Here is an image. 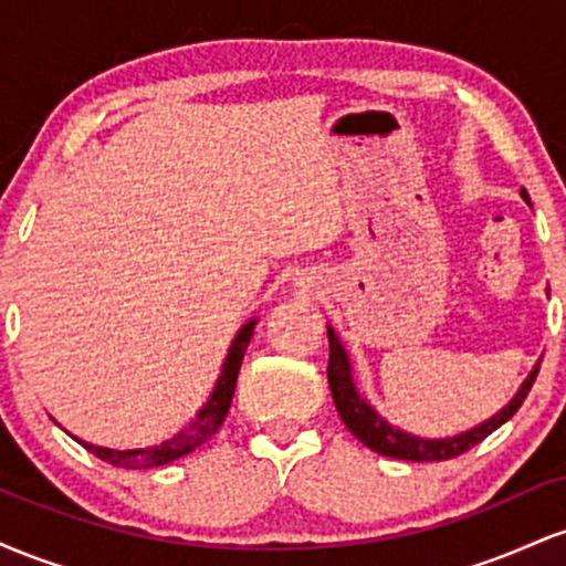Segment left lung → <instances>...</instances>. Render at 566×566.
Masks as SVG:
<instances>
[{"instance_id":"8db88e82","label":"left lung","mask_w":566,"mask_h":566,"mask_svg":"<svg viewBox=\"0 0 566 566\" xmlns=\"http://www.w3.org/2000/svg\"><path fill=\"white\" fill-rule=\"evenodd\" d=\"M522 197L530 201L527 191H522ZM327 337H329L327 380H329V391H333L335 407L337 412H340L343 423H346L348 431L373 452L386 454V458H396V460H412V463H433V460L458 458V454L469 452L471 447H476L479 441H484L492 431H497L505 420H511L513 415H516V409L524 405L532 382L537 378V369H541V365H535V369L530 373V378L522 382L518 394L511 399V405H505L497 415H492L490 420H484L482 426L471 428V431L460 433V437H452V439H418V437H409L407 431H399V428L388 426L386 420H382L365 399H361L359 391L354 388V380H350L348 356L346 350H343L340 340L335 337L333 327L327 329Z\"/></svg>"}]
</instances>
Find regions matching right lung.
I'll list each match as a JSON object with an SVG mask.
<instances>
[{"label": "right lung", "instance_id": "add662e5", "mask_svg": "<svg viewBox=\"0 0 566 566\" xmlns=\"http://www.w3.org/2000/svg\"><path fill=\"white\" fill-rule=\"evenodd\" d=\"M252 329H255V322H247L242 329H239L237 340L231 343L229 348V359L223 361V373H220L216 391H212L210 401H207L205 409L197 415L191 426L184 428L178 437L167 439L165 444L159 447H148V450H106V447H93V444H82L87 447L95 458H101L103 463H112L116 469H151V465H165L172 463V460L184 458V454L193 452L197 447L205 444L212 433L218 431L220 423L226 420V412H229L231 399H233V388H237V378H239V367H242L244 350L250 346Z\"/></svg>", "mask_w": 566, "mask_h": 566}]
</instances>
